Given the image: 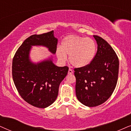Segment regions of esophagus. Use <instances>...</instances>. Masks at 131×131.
<instances>
[{"mask_svg":"<svg viewBox=\"0 0 131 131\" xmlns=\"http://www.w3.org/2000/svg\"><path fill=\"white\" fill-rule=\"evenodd\" d=\"M73 73V71L71 69H69L68 70V74H72Z\"/></svg>","mask_w":131,"mask_h":131,"instance_id":"1","label":"esophagus"}]
</instances>
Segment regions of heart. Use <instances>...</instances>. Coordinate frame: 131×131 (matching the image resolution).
Wrapping results in <instances>:
<instances>
[{
  "label": "heart",
  "instance_id": "heart-1",
  "mask_svg": "<svg viewBox=\"0 0 131 131\" xmlns=\"http://www.w3.org/2000/svg\"><path fill=\"white\" fill-rule=\"evenodd\" d=\"M96 52V45L91 38L71 35L63 39L60 48L56 50V56L62 62L66 60V56H69V61L72 66L83 68L92 62Z\"/></svg>",
  "mask_w": 131,
  "mask_h": 131
}]
</instances>
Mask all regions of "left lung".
I'll return each instance as SVG.
<instances>
[{
    "label": "left lung",
    "instance_id": "obj_1",
    "mask_svg": "<svg viewBox=\"0 0 131 131\" xmlns=\"http://www.w3.org/2000/svg\"><path fill=\"white\" fill-rule=\"evenodd\" d=\"M97 50L92 62L74 69L78 100L89 107L105 102L114 92L118 79L119 62L111 45L103 38L93 35Z\"/></svg>",
    "mask_w": 131,
    "mask_h": 131
}]
</instances>
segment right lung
I'll return each instance as SVG.
<instances>
[{
	"instance_id": "right-lung-1",
	"label": "right lung",
	"mask_w": 131,
	"mask_h": 131,
	"mask_svg": "<svg viewBox=\"0 0 131 131\" xmlns=\"http://www.w3.org/2000/svg\"><path fill=\"white\" fill-rule=\"evenodd\" d=\"M58 39L54 31L33 35L24 41L15 53L12 73L19 94L26 102L34 107L44 108L56 99L59 85L68 72V67H59L53 62V56L38 63L30 58L32 46L47 48L55 54Z\"/></svg>"
}]
</instances>
